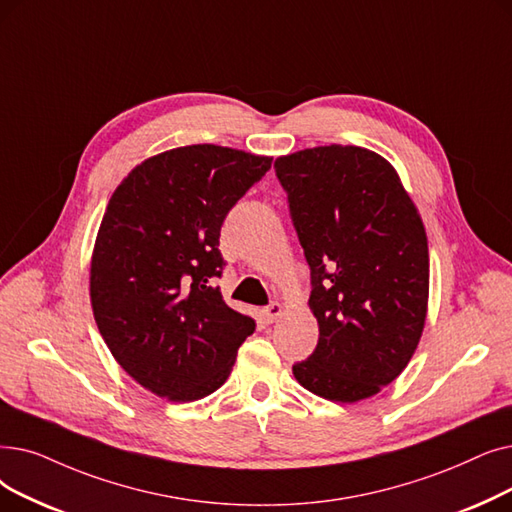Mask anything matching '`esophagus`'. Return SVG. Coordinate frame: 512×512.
Returning <instances> with one entry per match:
<instances>
[{
    "instance_id": "obj_1",
    "label": "esophagus",
    "mask_w": 512,
    "mask_h": 512,
    "mask_svg": "<svg viewBox=\"0 0 512 512\" xmlns=\"http://www.w3.org/2000/svg\"><path fill=\"white\" fill-rule=\"evenodd\" d=\"M282 311H284V307L278 301H272L268 307H263V320L272 324L282 316Z\"/></svg>"
}]
</instances>
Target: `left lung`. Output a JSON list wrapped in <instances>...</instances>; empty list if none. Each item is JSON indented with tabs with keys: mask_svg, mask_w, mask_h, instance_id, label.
Returning a JSON list of instances; mask_svg holds the SVG:
<instances>
[{
	"mask_svg": "<svg viewBox=\"0 0 512 512\" xmlns=\"http://www.w3.org/2000/svg\"><path fill=\"white\" fill-rule=\"evenodd\" d=\"M311 276L320 326L295 379L330 402L379 393L408 366L429 299L422 219L395 169L358 146L307 148L274 163Z\"/></svg>",
	"mask_w": 512,
	"mask_h": 512,
	"instance_id": "1",
	"label": "left lung"
}]
</instances>
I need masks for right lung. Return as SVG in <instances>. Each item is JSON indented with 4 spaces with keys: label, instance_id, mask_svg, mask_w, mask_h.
I'll use <instances>...</instances> for the list:
<instances>
[{
    "label": "right lung",
    "instance_id": "1",
    "mask_svg": "<svg viewBox=\"0 0 512 512\" xmlns=\"http://www.w3.org/2000/svg\"><path fill=\"white\" fill-rule=\"evenodd\" d=\"M270 157L194 144L157 154L110 196L90 295L100 335L148 391L194 402L226 383L255 320L228 307L219 232Z\"/></svg>",
    "mask_w": 512,
    "mask_h": 512
}]
</instances>
